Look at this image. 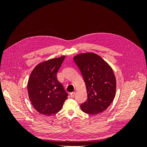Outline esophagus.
<instances>
[{
	"label": "esophagus",
	"mask_w": 147,
	"mask_h": 147,
	"mask_svg": "<svg viewBox=\"0 0 147 147\" xmlns=\"http://www.w3.org/2000/svg\"><path fill=\"white\" fill-rule=\"evenodd\" d=\"M70 97H72V98H74V97H75V92H71L70 94Z\"/></svg>",
	"instance_id": "esophagus-1"
}]
</instances>
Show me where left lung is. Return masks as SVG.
<instances>
[{"mask_svg": "<svg viewBox=\"0 0 147 147\" xmlns=\"http://www.w3.org/2000/svg\"><path fill=\"white\" fill-rule=\"evenodd\" d=\"M74 60L80 70L87 90V100L81 104L83 112L97 115L113 102L116 93V78L110 66L94 53H83Z\"/></svg>", "mask_w": 147, "mask_h": 147, "instance_id": "obj_1", "label": "left lung"}]
</instances>
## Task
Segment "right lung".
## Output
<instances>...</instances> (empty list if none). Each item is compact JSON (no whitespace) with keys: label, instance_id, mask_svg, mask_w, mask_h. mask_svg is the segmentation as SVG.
Returning <instances> with one entry per match:
<instances>
[{"label":"right lung","instance_id":"1","mask_svg":"<svg viewBox=\"0 0 147 147\" xmlns=\"http://www.w3.org/2000/svg\"><path fill=\"white\" fill-rule=\"evenodd\" d=\"M65 56L38 64L31 73L28 84L31 104L40 113L51 115L59 112L67 99L68 94L57 79V72Z\"/></svg>","mask_w":147,"mask_h":147}]
</instances>
